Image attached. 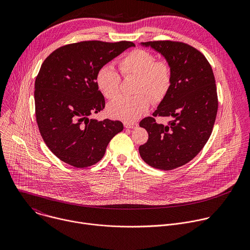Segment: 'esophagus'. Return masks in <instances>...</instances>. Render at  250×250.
Wrapping results in <instances>:
<instances>
[{"label": "esophagus", "instance_id": "1", "mask_svg": "<svg viewBox=\"0 0 250 250\" xmlns=\"http://www.w3.org/2000/svg\"><path fill=\"white\" fill-rule=\"evenodd\" d=\"M137 125H138L136 123H125V127L126 128H135Z\"/></svg>", "mask_w": 250, "mask_h": 250}]
</instances>
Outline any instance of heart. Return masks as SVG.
<instances>
[{
    "label": "heart",
    "instance_id": "heart-1",
    "mask_svg": "<svg viewBox=\"0 0 250 250\" xmlns=\"http://www.w3.org/2000/svg\"><path fill=\"white\" fill-rule=\"evenodd\" d=\"M125 78H136L134 97H121L109 105V113L116 119L134 122L145 114L151 104L161 102L172 85V71L168 63L156 60L149 51L134 49L119 60ZM98 90L108 100L116 99L121 91V76L109 65L99 68L95 77Z\"/></svg>",
    "mask_w": 250,
    "mask_h": 250
}]
</instances>
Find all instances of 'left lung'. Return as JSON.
Returning a JSON list of instances; mask_svg holds the SVG:
<instances>
[{"label":"left lung","mask_w":250,"mask_h":250,"mask_svg":"<svg viewBox=\"0 0 250 250\" xmlns=\"http://www.w3.org/2000/svg\"><path fill=\"white\" fill-rule=\"evenodd\" d=\"M161 53L172 71V85L157 110L141 120L148 140L138 151L146 163L172 170L191 161L205 146L218 113V94L212 69L203 53L180 42H142ZM156 116L172 118L166 126Z\"/></svg>","instance_id":"8db88e82"}]
</instances>
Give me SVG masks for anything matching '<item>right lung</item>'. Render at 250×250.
Returning a JSON list of instances; mask_svg holds the SVG:
<instances>
[{"mask_svg": "<svg viewBox=\"0 0 250 250\" xmlns=\"http://www.w3.org/2000/svg\"><path fill=\"white\" fill-rule=\"evenodd\" d=\"M130 46V42H80L63 45L43 61L35 79V118L47 147L76 168L99 162L111 139L124 129L120 121L90 119L104 108L95 77Z\"/></svg>", "mask_w": 250, "mask_h": 250, "instance_id": "right-lung-1", "label": "right lung"}]
</instances>
